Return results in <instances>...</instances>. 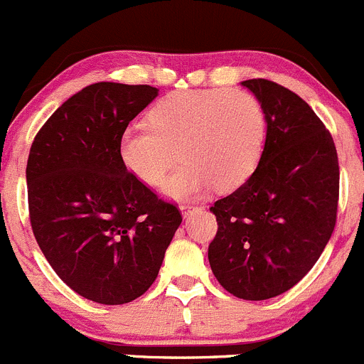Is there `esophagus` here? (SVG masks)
Listing matches in <instances>:
<instances>
[{"mask_svg": "<svg viewBox=\"0 0 364 364\" xmlns=\"http://www.w3.org/2000/svg\"><path fill=\"white\" fill-rule=\"evenodd\" d=\"M181 210H182L183 218H189V215L193 214V212H196V210H201V207H193V205H182V207H181Z\"/></svg>", "mask_w": 364, "mask_h": 364, "instance_id": "34e87169", "label": "esophagus"}]
</instances>
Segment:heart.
Returning a JSON list of instances; mask_svg holds the SVG:
<instances>
[{"label": "heart", "mask_w": 364, "mask_h": 364, "mask_svg": "<svg viewBox=\"0 0 364 364\" xmlns=\"http://www.w3.org/2000/svg\"><path fill=\"white\" fill-rule=\"evenodd\" d=\"M150 124L122 131L118 154L125 170L149 186H159L178 149L182 166L163 193L175 200L196 196L212 186L232 191L257 170L267 134L260 100L228 88L171 93L150 111Z\"/></svg>", "instance_id": "heart-1"}]
</instances>
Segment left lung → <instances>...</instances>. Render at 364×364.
I'll return each instance as SVG.
<instances>
[{
	"mask_svg": "<svg viewBox=\"0 0 364 364\" xmlns=\"http://www.w3.org/2000/svg\"><path fill=\"white\" fill-rule=\"evenodd\" d=\"M267 134L255 173L210 207L218 233L208 262L239 299L264 301L301 282L336 225L340 168L333 136L297 93L247 79Z\"/></svg>",
	"mask_w": 364,
	"mask_h": 364,
	"instance_id": "obj_1",
	"label": "left lung"
}]
</instances>
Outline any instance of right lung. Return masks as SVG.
Masks as SVG:
<instances>
[{"instance_id": "obj_1", "label": "right lung", "mask_w": 364, "mask_h": 364, "mask_svg": "<svg viewBox=\"0 0 364 364\" xmlns=\"http://www.w3.org/2000/svg\"><path fill=\"white\" fill-rule=\"evenodd\" d=\"M157 92L149 85L86 86L49 117L31 145L33 235L61 282L93 303L143 296L182 223L181 210L129 173L118 154L122 131Z\"/></svg>"}]
</instances>
